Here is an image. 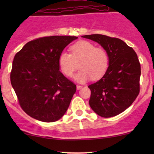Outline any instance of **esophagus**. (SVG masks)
I'll return each mask as SVG.
<instances>
[{
    "label": "esophagus",
    "mask_w": 154,
    "mask_h": 154,
    "mask_svg": "<svg viewBox=\"0 0 154 154\" xmlns=\"http://www.w3.org/2000/svg\"><path fill=\"white\" fill-rule=\"evenodd\" d=\"M82 88V85H77V90H80Z\"/></svg>",
    "instance_id": "1"
}]
</instances>
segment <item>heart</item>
I'll list each match as a JSON object with an SVG mask.
<instances>
[{"mask_svg":"<svg viewBox=\"0 0 154 154\" xmlns=\"http://www.w3.org/2000/svg\"><path fill=\"white\" fill-rule=\"evenodd\" d=\"M71 50L72 54L62 51L59 56L58 63L63 75L72 77L78 63L81 69L74 77L77 82L84 83L91 78L97 80L105 75L109 66V56L105 49L83 40L72 45Z\"/></svg>","mask_w":154,"mask_h":154,"instance_id":"heart-1","label":"heart"}]
</instances>
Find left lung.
Wrapping results in <instances>:
<instances>
[{"label": "left lung", "mask_w": 154, "mask_h": 154, "mask_svg": "<svg viewBox=\"0 0 154 154\" xmlns=\"http://www.w3.org/2000/svg\"><path fill=\"white\" fill-rule=\"evenodd\" d=\"M82 38L100 44L107 51L109 66L98 82L90 85V106L102 117L116 116L132 105L140 92V64L132 49L119 38L103 35Z\"/></svg>", "instance_id": "obj_1"}]
</instances>
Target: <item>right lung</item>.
Returning <instances> with one entry per match:
<instances>
[{
    "mask_svg": "<svg viewBox=\"0 0 154 154\" xmlns=\"http://www.w3.org/2000/svg\"><path fill=\"white\" fill-rule=\"evenodd\" d=\"M75 36L43 37L28 42L15 55L11 83L22 109L44 122L61 119L77 88L61 72L59 54Z\"/></svg>",
    "mask_w": 154,
    "mask_h": 154,
    "instance_id": "1",
    "label": "right lung"
}]
</instances>
